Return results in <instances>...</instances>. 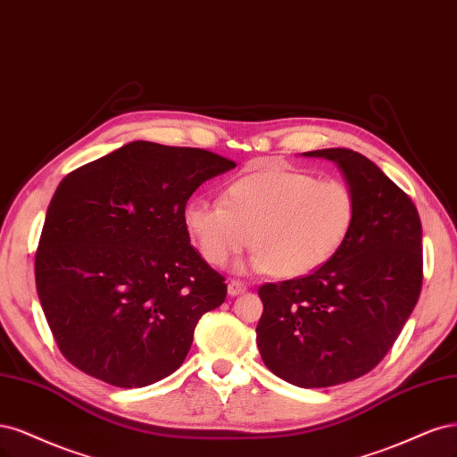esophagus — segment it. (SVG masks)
<instances>
[{"label": "esophagus", "instance_id": "34e87169", "mask_svg": "<svg viewBox=\"0 0 457 457\" xmlns=\"http://www.w3.org/2000/svg\"><path fill=\"white\" fill-rule=\"evenodd\" d=\"M246 290V285L241 283V281H229L228 283V294L229 296H239V294H243Z\"/></svg>", "mask_w": 457, "mask_h": 457}]
</instances>
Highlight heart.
<instances>
[{"label": "heart", "mask_w": 457, "mask_h": 457, "mask_svg": "<svg viewBox=\"0 0 457 457\" xmlns=\"http://www.w3.org/2000/svg\"><path fill=\"white\" fill-rule=\"evenodd\" d=\"M355 218V194L345 182L273 167L233 180L222 201H187L184 228L214 268L226 266L250 239L254 253L241 268L300 277L344 246Z\"/></svg>", "instance_id": "obj_1"}]
</instances>
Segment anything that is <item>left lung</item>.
Returning a JSON list of instances; mask_svg holds the SVG:
<instances>
[{"label": "left lung", "mask_w": 457, "mask_h": 457, "mask_svg": "<svg viewBox=\"0 0 457 457\" xmlns=\"http://www.w3.org/2000/svg\"><path fill=\"white\" fill-rule=\"evenodd\" d=\"M302 155L336 163L357 201L355 226L327 263L258 290L263 364L312 389L357 379L387 355L418 303L423 258L418 209L376 163L347 148Z\"/></svg>", "instance_id": "obj_1"}]
</instances>
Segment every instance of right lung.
I'll return each instance as SVG.
<instances>
[{"label": "right lung", "mask_w": 457, "mask_h": 457, "mask_svg": "<svg viewBox=\"0 0 457 457\" xmlns=\"http://www.w3.org/2000/svg\"><path fill=\"white\" fill-rule=\"evenodd\" d=\"M235 163L135 140L58 184L36 253V287L58 349L115 387L180 368L199 319L228 287L189 245L191 194Z\"/></svg>", "instance_id": "add662e5"}]
</instances>
